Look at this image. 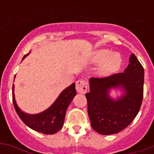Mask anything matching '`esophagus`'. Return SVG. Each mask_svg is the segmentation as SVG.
Listing matches in <instances>:
<instances>
[{
  "instance_id": "obj_1",
  "label": "esophagus",
  "mask_w": 154,
  "mask_h": 154,
  "mask_svg": "<svg viewBox=\"0 0 154 154\" xmlns=\"http://www.w3.org/2000/svg\"><path fill=\"white\" fill-rule=\"evenodd\" d=\"M87 83L84 80H78L76 82V89L78 93L81 94H85L87 92Z\"/></svg>"
}]
</instances>
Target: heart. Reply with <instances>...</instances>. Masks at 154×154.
Wrapping results in <instances>:
<instances>
[{
    "instance_id": "heart-1",
    "label": "heart",
    "mask_w": 154,
    "mask_h": 154,
    "mask_svg": "<svg viewBox=\"0 0 154 154\" xmlns=\"http://www.w3.org/2000/svg\"><path fill=\"white\" fill-rule=\"evenodd\" d=\"M91 61L93 63H100L97 68V73L100 76H106L119 69L122 59L119 53H111L109 49H100L93 53Z\"/></svg>"
}]
</instances>
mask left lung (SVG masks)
<instances>
[{
	"label": "left lung",
	"instance_id": "left-lung-1",
	"mask_svg": "<svg viewBox=\"0 0 154 154\" xmlns=\"http://www.w3.org/2000/svg\"><path fill=\"white\" fill-rule=\"evenodd\" d=\"M129 65L123 72L103 78L89 79L90 91L85 94L92 128L102 135L119 133L125 129L138 113L143 99L144 69L138 59L131 54ZM121 89L123 94L113 99L111 89Z\"/></svg>",
	"mask_w": 154,
	"mask_h": 154
}]
</instances>
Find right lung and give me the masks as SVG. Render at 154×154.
<instances>
[{
  "label": "right lung",
  "instance_id": "1",
  "mask_svg": "<svg viewBox=\"0 0 154 154\" xmlns=\"http://www.w3.org/2000/svg\"><path fill=\"white\" fill-rule=\"evenodd\" d=\"M28 55L29 53L24 56L22 60ZM76 94L75 83H72L60 93L57 100L47 109L37 114H29L18 107L14 95V85H13V101L18 116L30 129L45 134H56L62 128L66 109Z\"/></svg>",
  "mask_w": 154,
  "mask_h": 154
}]
</instances>
